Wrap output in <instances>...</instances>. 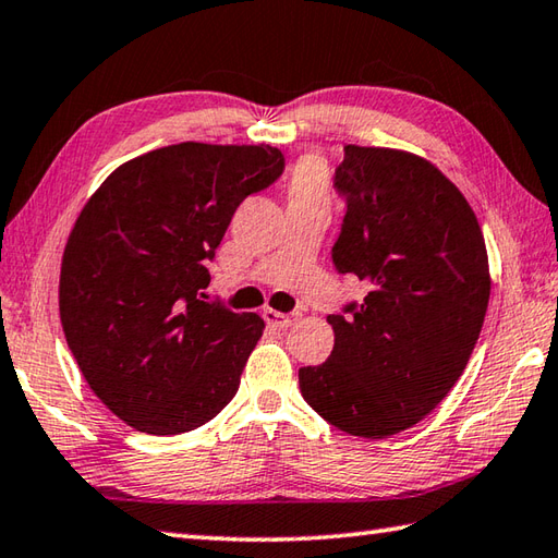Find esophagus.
<instances>
[{
	"mask_svg": "<svg viewBox=\"0 0 558 558\" xmlns=\"http://www.w3.org/2000/svg\"><path fill=\"white\" fill-rule=\"evenodd\" d=\"M263 317H265V323H267V325L283 329V327H291L295 320H299V313H291V315H287V313H279V311L265 308V311H263Z\"/></svg>",
	"mask_w": 558,
	"mask_h": 558,
	"instance_id": "obj_1",
	"label": "esophagus"
}]
</instances>
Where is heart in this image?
I'll return each instance as SVG.
<instances>
[{"instance_id":"1","label":"heart","mask_w":558,"mask_h":558,"mask_svg":"<svg viewBox=\"0 0 558 558\" xmlns=\"http://www.w3.org/2000/svg\"><path fill=\"white\" fill-rule=\"evenodd\" d=\"M287 192L291 202H327L329 199V175L327 168L315 156H303L289 170Z\"/></svg>"}]
</instances>
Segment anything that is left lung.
<instances>
[{
	"mask_svg": "<svg viewBox=\"0 0 558 558\" xmlns=\"http://www.w3.org/2000/svg\"><path fill=\"white\" fill-rule=\"evenodd\" d=\"M335 185L347 216L332 259L371 291L347 317H327L332 354L299 383L325 422L388 438L460 380L492 293L488 255L470 202L424 156L347 144Z\"/></svg>",
	"mask_w": 558,
	"mask_h": 558,
	"instance_id": "obj_1",
	"label": "left lung"
}]
</instances>
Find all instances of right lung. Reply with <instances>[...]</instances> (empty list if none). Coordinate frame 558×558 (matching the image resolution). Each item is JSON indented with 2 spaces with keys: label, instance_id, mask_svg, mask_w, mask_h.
<instances>
[{
  "label": "right lung",
  "instance_id": "add662e5",
  "mask_svg": "<svg viewBox=\"0 0 558 558\" xmlns=\"http://www.w3.org/2000/svg\"><path fill=\"white\" fill-rule=\"evenodd\" d=\"M281 170L269 144L183 142L118 166L84 204L60 320L88 388L128 426L178 436L233 400L265 320L199 293L235 209Z\"/></svg>",
  "mask_w": 558,
  "mask_h": 558
}]
</instances>
